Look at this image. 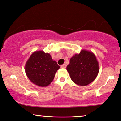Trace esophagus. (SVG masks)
Here are the masks:
<instances>
[{"mask_svg": "<svg viewBox=\"0 0 121 121\" xmlns=\"http://www.w3.org/2000/svg\"><path fill=\"white\" fill-rule=\"evenodd\" d=\"M66 65L65 64H63V65H61V68H66Z\"/></svg>", "mask_w": 121, "mask_h": 121, "instance_id": "34e87169", "label": "esophagus"}]
</instances>
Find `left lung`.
<instances>
[{
	"mask_svg": "<svg viewBox=\"0 0 121 121\" xmlns=\"http://www.w3.org/2000/svg\"><path fill=\"white\" fill-rule=\"evenodd\" d=\"M66 70L76 84L85 86L93 82L98 74L99 66L94 53L82 50L70 60Z\"/></svg>",
	"mask_w": 121,
	"mask_h": 121,
	"instance_id": "1",
	"label": "left lung"
}]
</instances>
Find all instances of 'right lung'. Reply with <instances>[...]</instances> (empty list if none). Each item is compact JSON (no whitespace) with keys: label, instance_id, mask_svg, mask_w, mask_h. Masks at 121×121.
<instances>
[{"label":"right lung","instance_id":"right-lung-1","mask_svg":"<svg viewBox=\"0 0 121 121\" xmlns=\"http://www.w3.org/2000/svg\"><path fill=\"white\" fill-rule=\"evenodd\" d=\"M60 69L57 62L52 59L50 53L36 51L32 53L25 65V71L28 78L39 86L49 85Z\"/></svg>","mask_w":121,"mask_h":121}]
</instances>
